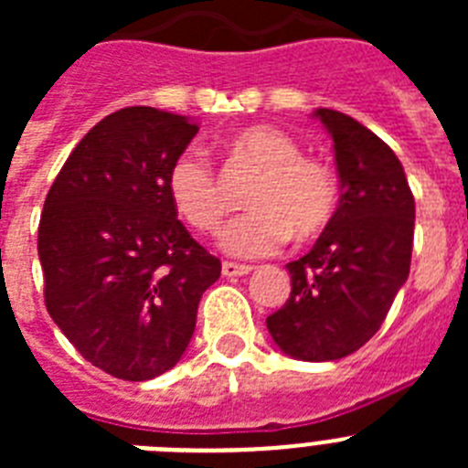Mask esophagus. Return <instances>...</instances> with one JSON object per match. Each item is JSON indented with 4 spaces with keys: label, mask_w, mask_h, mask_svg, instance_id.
<instances>
[{
    "label": "esophagus",
    "mask_w": 468,
    "mask_h": 468,
    "mask_svg": "<svg viewBox=\"0 0 468 468\" xmlns=\"http://www.w3.org/2000/svg\"><path fill=\"white\" fill-rule=\"evenodd\" d=\"M250 271L248 264H237V262H222V274L227 279H234V276H246Z\"/></svg>",
    "instance_id": "esophagus-1"
}]
</instances>
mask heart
I'll list each match as a JSON object with an SVG mask.
<instances>
[{"mask_svg":"<svg viewBox=\"0 0 468 468\" xmlns=\"http://www.w3.org/2000/svg\"><path fill=\"white\" fill-rule=\"evenodd\" d=\"M231 152L262 171L243 213L220 234V246L237 258H264L276 253L291 231L312 239L324 231L337 208V183L330 168L304 159L300 144L271 126H253L237 133ZM168 198L192 229L210 234L220 227L225 197L204 152L185 150L173 159L166 177Z\"/></svg>","mask_w":468,"mask_h":468,"instance_id":"obj_1","label":"heart"}]
</instances>
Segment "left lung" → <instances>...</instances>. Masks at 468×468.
<instances>
[{
    "label": "left lung",
    "instance_id": "obj_1",
    "mask_svg": "<svg viewBox=\"0 0 468 468\" xmlns=\"http://www.w3.org/2000/svg\"><path fill=\"white\" fill-rule=\"evenodd\" d=\"M314 117L333 138L340 206L304 258L285 264L291 297L267 316L271 340L297 361H337L384 324L410 274L415 197L399 156L342 112Z\"/></svg>",
    "mask_w": 468,
    "mask_h": 468
}]
</instances>
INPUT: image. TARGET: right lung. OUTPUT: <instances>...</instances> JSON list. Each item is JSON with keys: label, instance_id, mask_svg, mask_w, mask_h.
<instances>
[{"label": "right lung", "instance_id": "add662e5", "mask_svg": "<svg viewBox=\"0 0 468 468\" xmlns=\"http://www.w3.org/2000/svg\"><path fill=\"white\" fill-rule=\"evenodd\" d=\"M198 126L154 107L95 123L58 173L39 220L44 302L63 335L112 378L144 382L187 349L220 260L168 198L173 159Z\"/></svg>", "mask_w": 468, "mask_h": 468}]
</instances>
